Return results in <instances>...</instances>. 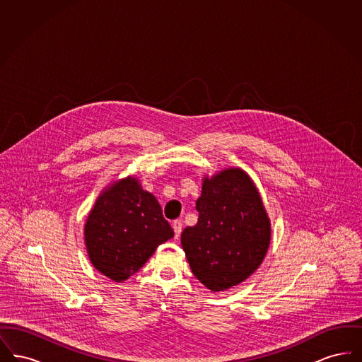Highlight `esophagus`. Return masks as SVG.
<instances>
[{"label":"esophagus","instance_id":"obj_1","mask_svg":"<svg viewBox=\"0 0 362 362\" xmlns=\"http://www.w3.org/2000/svg\"><path fill=\"white\" fill-rule=\"evenodd\" d=\"M182 221L180 220H175L173 223V232H175V239H177L179 236H180V233H182Z\"/></svg>","mask_w":362,"mask_h":362}]
</instances>
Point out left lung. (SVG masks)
<instances>
[{"label": "left lung", "mask_w": 362, "mask_h": 362, "mask_svg": "<svg viewBox=\"0 0 362 362\" xmlns=\"http://www.w3.org/2000/svg\"><path fill=\"white\" fill-rule=\"evenodd\" d=\"M198 223L182 232L192 274L224 292L257 272L272 240V223L251 176L238 167L202 179Z\"/></svg>", "instance_id": "left-lung-1"}]
</instances>
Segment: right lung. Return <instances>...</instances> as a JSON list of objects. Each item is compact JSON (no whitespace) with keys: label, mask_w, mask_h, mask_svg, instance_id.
Returning <instances> with one entry per match:
<instances>
[{"label":"right lung","mask_w":362,"mask_h":362,"mask_svg":"<svg viewBox=\"0 0 362 362\" xmlns=\"http://www.w3.org/2000/svg\"><path fill=\"white\" fill-rule=\"evenodd\" d=\"M173 238L155 195L136 176L102 189L84 225V243L92 266L122 282L137 273L156 248Z\"/></svg>","instance_id":"1"}]
</instances>
